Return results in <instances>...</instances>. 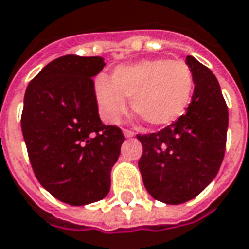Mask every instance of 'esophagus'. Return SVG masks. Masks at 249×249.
Returning a JSON list of instances; mask_svg holds the SVG:
<instances>
[{
	"label": "esophagus",
	"mask_w": 249,
	"mask_h": 249,
	"mask_svg": "<svg viewBox=\"0 0 249 249\" xmlns=\"http://www.w3.org/2000/svg\"><path fill=\"white\" fill-rule=\"evenodd\" d=\"M123 135H124L126 138H131V137H134V133H133L131 130H126V128H124V130H123Z\"/></svg>",
	"instance_id": "1"
}]
</instances>
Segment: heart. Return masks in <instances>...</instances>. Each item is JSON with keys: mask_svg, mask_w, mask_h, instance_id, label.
Listing matches in <instances>:
<instances>
[{"mask_svg": "<svg viewBox=\"0 0 249 249\" xmlns=\"http://www.w3.org/2000/svg\"><path fill=\"white\" fill-rule=\"evenodd\" d=\"M194 92V75L184 61L143 59L118 66L109 80L100 77L95 96L103 119L118 123L131 99L135 114L153 127L169 126L186 112Z\"/></svg>", "mask_w": 249, "mask_h": 249, "instance_id": "1", "label": "heart"}]
</instances>
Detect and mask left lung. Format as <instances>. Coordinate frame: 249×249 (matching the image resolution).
I'll return each instance as SVG.
<instances>
[{
	"label": "left lung",
	"instance_id": "8db88e82",
	"mask_svg": "<svg viewBox=\"0 0 249 249\" xmlns=\"http://www.w3.org/2000/svg\"><path fill=\"white\" fill-rule=\"evenodd\" d=\"M194 93L187 112L157 133L137 135L143 152L138 167L156 200L180 205L194 199L218 174L224 160L228 107L212 70L188 55Z\"/></svg>",
	"mask_w": 249,
	"mask_h": 249
}]
</instances>
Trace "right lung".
<instances>
[{
  "label": "right lung",
  "instance_id": "obj_1",
  "mask_svg": "<svg viewBox=\"0 0 249 249\" xmlns=\"http://www.w3.org/2000/svg\"><path fill=\"white\" fill-rule=\"evenodd\" d=\"M102 56L65 55L51 61L28 84L21 131L36 179L71 206L103 199L124 141L122 130L103 124L93 77Z\"/></svg>",
  "mask_w": 249,
  "mask_h": 249
}]
</instances>
